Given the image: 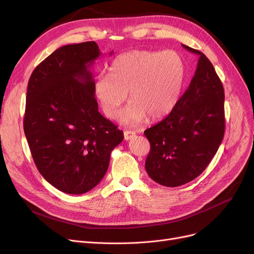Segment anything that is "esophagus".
Instances as JSON below:
<instances>
[{"instance_id":"obj_1","label":"esophagus","mask_w":254,"mask_h":254,"mask_svg":"<svg viewBox=\"0 0 254 254\" xmlns=\"http://www.w3.org/2000/svg\"><path fill=\"white\" fill-rule=\"evenodd\" d=\"M124 135H125V140H130L136 136V132L132 130H125Z\"/></svg>"}]
</instances>
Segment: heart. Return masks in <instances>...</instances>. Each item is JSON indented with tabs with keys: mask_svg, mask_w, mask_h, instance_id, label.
<instances>
[{
	"mask_svg": "<svg viewBox=\"0 0 254 254\" xmlns=\"http://www.w3.org/2000/svg\"><path fill=\"white\" fill-rule=\"evenodd\" d=\"M111 73L98 75L93 90L107 117H118L129 98L123 120L140 124L148 116L158 119L176 105L184 78V64L175 51L131 50L118 56L111 64Z\"/></svg>",
	"mask_w": 254,
	"mask_h": 254,
	"instance_id": "b5f03b06",
	"label": "heart"
}]
</instances>
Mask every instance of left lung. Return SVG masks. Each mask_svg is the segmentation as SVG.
<instances>
[{
	"label": "left lung",
	"instance_id": "left-lung-1",
	"mask_svg": "<svg viewBox=\"0 0 254 254\" xmlns=\"http://www.w3.org/2000/svg\"><path fill=\"white\" fill-rule=\"evenodd\" d=\"M189 88L170 114L144 131L150 143L145 169L155 182L176 188L195 179L214 157L223 139L224 90L203 52Z\"/></svg>",
	"mask_w": 254,
	"mask_h": 254
}]
</instances>
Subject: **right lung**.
Returning <instances> with one entry per match:
<instances>
[{
	"mask_svg": "<svg viewBox=\"0 0 254 254\" xmlns=\"http://www.w3.org/2000/svg\"><path fill=\"white\" fill-rule=\"evenodd\" d=\"M100 56L95 41L64 45L36 66L26 90L23 129L36 167L69 194L98 185L124 140L98 110L89 66Z\"/></svg>",
	"mask_w": 254,
	"mask_h": 254,
	"instance_id": "add662e5",
	"label": "right lung"
}]
</instances>
